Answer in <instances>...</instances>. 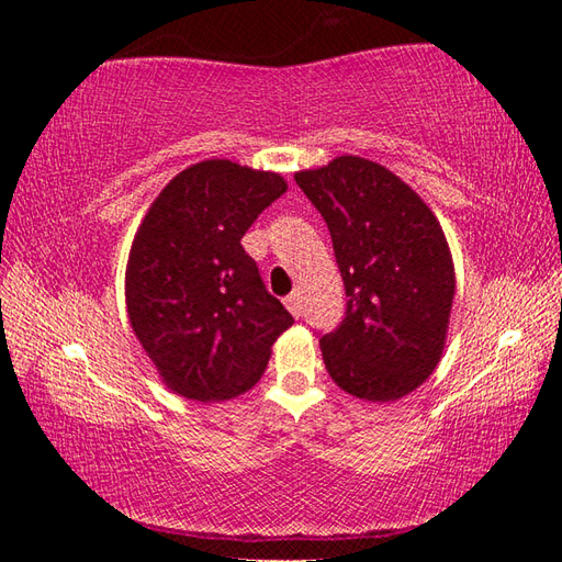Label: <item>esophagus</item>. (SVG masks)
Wrapping results in <instances>:
<instances>
[{
  "label": "esophagus",
  "instance_id": "esophagus-1",
  "mask_svg": "<svg viewBox=\"0 0 562 562\" xmlns=\"http://www.w3.org/2000/svg\"><path fill=\"white\" fill-rule=\"evenodd\" d=\"M284 306L290 308V314L294 316V318H300V314H302V296L296 294V292H292L288 300H284Z\"/></svg>",
  "mask_w": 562,
  "mask_h": 562
}]
</instances>
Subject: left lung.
I'll list each match as a JSON object with an SVG mask.
<instances>
[{"label": "left lung", "mask_w": 562, "mask_h": 562, "mask_svg": "<svg viewBox=\"0 0 562 562\" xmlns=\"http://www.w3.org/2000/svg\"><path fill=\"white\" fill-rule=\"evenodd\" d=\"M294 181L328 224L348 294L340 328L321 338L330 379L362 401L408 396L445 352L457 292L435 212L386 166L355 154Z\"/></svg>", "instance_id": "1"}]
</instances>
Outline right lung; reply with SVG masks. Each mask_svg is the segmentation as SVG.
I'll return each mask as SVG.
<instances>
[{"instance_id": "obj_1", "label": "right lung", "mask_w": 562, "mask_h": 562, "mask_svg": "<svg viewBox=\"0 0 562 562\" xmlns=\"http://www.w3.org/2000/svg\"><path fill=\"white\" fill-rule=\"evenodd\" d=\"M284 190L288 181L274 171L205 159L173 176L137 226L125 268L127 318L178 396H241L294 324L241 246Z\"/></svg>"}]
</instances>
